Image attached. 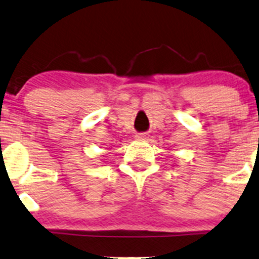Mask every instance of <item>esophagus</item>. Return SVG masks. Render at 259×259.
I'll return each mask as SVG.
<instances>
[{
	"label": "esophagus",
	"mask_w": 259,
	"mask_h": 259,
	"mask_svg": "<svg viewBox=\"0 0 259 259\" xmlns=\"http://www.w3.org/2000/svg\"><path fill=\"white\" fill-rule=\"evenodd\" d=\"M137 138H138V139H140V140L145 139V138H146L145 133H139V134H137Z\"/></svg>",
	"instance_id": "obj_1"
}]
</instances>
